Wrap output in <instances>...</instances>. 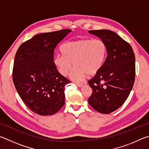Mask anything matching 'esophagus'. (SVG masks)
<instances>
[{"label": "esophagus", "mask_w": 149, "mask_h": 149, "mask_svg": "<svg viewBox=\"0 0 149 149\" xmlns=\"http://www.w3.org/2000/svg\"><path fill=\"white\" fill-rule=\"evenodd\" d=\"M85 85V84H77V86L79 88H82Z\"/></svg>", "instance_id": "esophagus-1"}]
</instances>
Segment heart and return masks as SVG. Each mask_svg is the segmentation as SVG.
Here are the masks:
<instances>
[{"instance_id":"obj_1","label":"heart","mask_w":149,"mask_h":149,"mask_svg":"<svg viewBox=\"0 0 149 149\" xmlns=\"http://www.w3.org/2000/svg\"><path fill=\"white\" fill-rule=\"evenodd\" d=\"M63 55H57L54 63L62 76L66 77L73 66L70 79L76 82L84 81L89 74L93 76L100 71L107 57V46L101 40L81 39L70 41L61 47Z\"/></svg>"}]
</instances>
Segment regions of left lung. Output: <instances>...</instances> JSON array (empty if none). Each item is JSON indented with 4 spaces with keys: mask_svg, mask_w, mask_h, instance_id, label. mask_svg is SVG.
I'll list each match as a JSON object with an SVG mask.
<instances>
[{
    "mask_svg": "<svg viewBox=\"0 0 149 149\" xmlns=\"http://www.w3.org/2000/svg\"><path fill=\"white\" fill-rule=\"evenodd\" d=\"M107 46V58L103 67L88 84L92 94L88 103L96 111L109 114L123 105L134 84L135 55L131 46L110 30L89 31Z\"/></svg>",
    "mask_w": 149,
    "mask_h": 149,
    "instance_id": "obj_1",
    "label": "left lung"
}]
</instances>
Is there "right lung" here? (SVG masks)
Segmentation results:
<instances>
[{
  "instance_id": "1",
  "label": "right lung",
  "mask_w": 149,
  "mask_h": 149,
  "mask_svg": "<svg viewBox=\"0 0 149 149\" xmlns=\"http://www.w3.org/2000/svg\"><path fill=\"white\" fill-rule=\"evenodd\" d=\"M71 31L38 34L23 42L15 54L12 74L15 89L30 110L39 115H53L65 104V87L70 81L57 70L54 53Z\"/></svg>"
}]
</instances>
